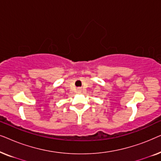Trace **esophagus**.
Wrapping results in <instances>:
<instances>
[{
  "label": "esophagus",
  "mask_w": 161,
  "mask_h": 161,
  "mask_svg": "<svg viewBox=\"0 0 161 161\" xmlns=\"http://www.w3.org/2000/svg\"><path fill=\"white\" fill-rule=\"evenodd\" d=\"M78 93H80V92H81V89H78Z\"/></svg>",
  "instance_id": "obj_1"
}]
</instances>
